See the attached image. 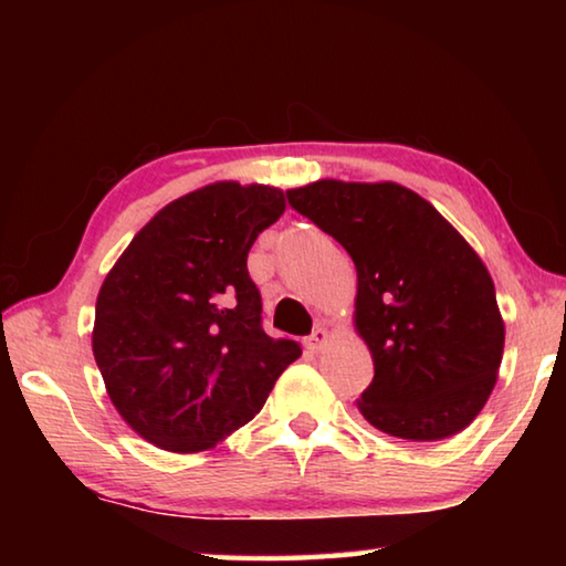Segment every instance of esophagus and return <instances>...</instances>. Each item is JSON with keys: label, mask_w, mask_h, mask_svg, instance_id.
Here are the masks:
<instances>
[{"label": "esophagus", "mask_w": 566, "mask_h": 566, "mask_svg": "<svg viewBox=\"0 0 566 566\" xmlns=\"http://www.w3.org/2000/svg\"><path fill=\"white\" fill-rule=\"evenodd\" d=\"M327 342H329V332L317 327V329H314V332L310 334V337L304 339V347L310 349L312 354H317V352H322L324 347H327Z\"/></svg>", "instance_id": "34e87169"}]
</instances>
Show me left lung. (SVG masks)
<instances>
[{
	"label": "left lung",
	"instance_id": "1",
	"mask_svg": "<svg viewBox=\"0 0 566 566\" xmlns=\"http://www.w3.org/2000/svg\"><path fill=\"white\" fill-rule=\"evenodd\" d=\"M286 197L357 266L354 329L375 361L361 417L409 442L472 424L496 385L504 319L467 239L397 181L319 179Z\"/></svg>",
	"mask_w": 566,
	"mask_h": 566
}]
</instances>
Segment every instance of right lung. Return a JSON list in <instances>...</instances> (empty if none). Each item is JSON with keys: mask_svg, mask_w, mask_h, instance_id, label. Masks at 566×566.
<instances>
[{"mask_svg": "<svg viewBox=\"0 0 566 566\" xmlns=\"http://www.w3.org/2000/svg\"><path fill=\"white\" fill-rule=\"evenodd\" d=\"M284 191L214 181L139 229L104 276L92 352L122 419L177 454L217 447L302 357L262 329L247 254L284 214Z\"/></svg>", "mask_w": 566, "mask_h": 566, "instance_id": "add662e5", "label": "right lung"}]
</instances>
